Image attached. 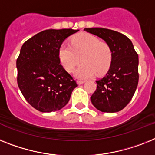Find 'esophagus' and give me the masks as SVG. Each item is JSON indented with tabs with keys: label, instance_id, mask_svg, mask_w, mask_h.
<instances>
[{
	"label": "esophagus",
	"instance_id": "obj_1",
	"mask_svg": "<svg viewBox=\"0 0 155 155\" xmlns=\"http://www.w3.org/2000/svg\"><path fill=\"white\" fill-rule=\"evenodd\" d=\"M77 82H78V85H82V84H84V83H85V81H78Z\"/></svg>",
	"mask_w": 155,
	"mask_h": 155
}]
</instances>
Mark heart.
<instances>
[{
  "mask_svg": "<svg viewBox=\"0 0 155 155\" xmlns=\"http://www.w3.org/2000/svg\"><path fill=\"white\" fill-rule=\"evenodd\" d=\"M58 58L63 67L71 72L81 61L82 63L75 70L74 76L80 79L93 78L95 74H103L108 70L112 60V51L105 42L88 33L75 35L71 46L63 43L58 49Z\"/></svg>",
  "mask_w": 155,
  "mask_h": 155,
  "instance_id": "b5f03b06",
  "label": "heart"
}]
</instances>
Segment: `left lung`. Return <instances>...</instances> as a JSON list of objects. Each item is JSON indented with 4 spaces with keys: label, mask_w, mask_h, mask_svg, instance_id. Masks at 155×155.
Here are the masks:
<instances>
[{
    "label": "left lung",
    "mask_w": 155,
    "mask_h": 155,
    "mask_svg": "<svg viewBox=\"0 0 155 155\" xmlns=\"http://www.w3.org/2000/svg\"><path fill=\"white\" fill-rule=\"evenodd\" d=\"M110 46L112 60L105 76L96 81L91 101L103 112H116L131 101L139 82V57L131 41L124 35L101 28H85Z\"/></svg>",
    "instance_id": "1"
}]
</instances>
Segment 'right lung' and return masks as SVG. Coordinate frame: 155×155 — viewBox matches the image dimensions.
Wrapping results in <instances>:
<instances>
[{
    "instance_id": "1",
    "label": "right lung",
    "mask_w": 155,
    "mask_h": 155,
    "mask_svg": "<svg viewBox=\"0 0 155 155\" xmlns=\"http://www.w3.org/2000/svg\"><path fill=\"white\" fill-rule=\"evenodd\" d=\"M78 31H43L27 40L20 49L16 60L18 86L27 101L39 112L62 108L78 86L60 64L58 49L67 37Z\"/></svg>"
}]
</instances>
